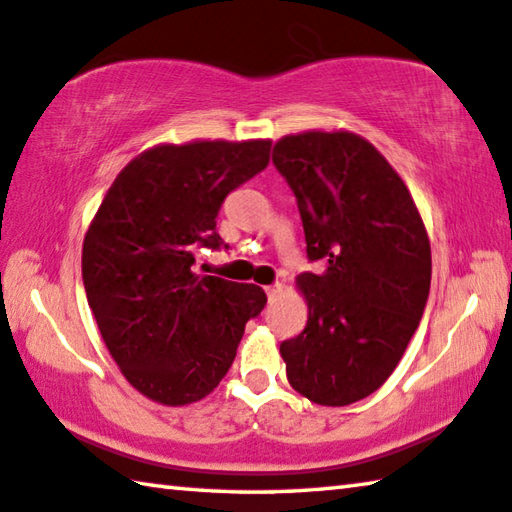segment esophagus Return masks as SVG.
Segmentation results:
<instances>
[{
  "label": "esophagus",
  "mask_w": 512,
  "mask_h": 512,
  "mask_svg": "<svg viewBox=\"0 0 512 512\" xmlns=\"http://www.w3.org/2000/svg\"><path fill=\"white\" fill-rule=\"evenodd\" d=\"M264 291H266L268 298H273V296H277V293L282 291V284L275 282V284H271V287H264Z\"/></svg>",
  "instance_id": "1"
}]
</instances>
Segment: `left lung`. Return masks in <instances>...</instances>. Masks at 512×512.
Instances as JSON below:
<instances>
[{
  "instance_id": "8db88e82",
  "label": "left lung",
  "mask_w": 512,
  "mask_h": 512,
  "mask_svg": "<svg viewBox=\"0 0 512 512\" xmlns=\"http://www.w3.org/2000/svg\"><path fill=\"white\" fill-rule=\"evenodd\" d=\"M298 201L309 262L298 275L309 316L280 345L289 384L320 406H348L391 377L420 325L431 246L404 180L368 140L307 131L273 146Z\"/></svg>"
}]
</instances>
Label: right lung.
<instances>
[{
	"label": "right lung",
	"mask_w": 512,
	"mask_h": 512,
	"mask_svg": "<svg viewBox=\"0 0 512 512\" xmlns=\"http://www.w3.org/2000/svg\"><path fill=\"white\" fill-rule=\"evenodd\" d=\"M268 155L271 140L158 144L119 171L94 214L83 241L88 305L121 375L153 402L210 395L266 305L255 284L194 264L201 248L225 246L221 203Z\"/></svg>",
	"instance_id": "1"
}]
</instances>
